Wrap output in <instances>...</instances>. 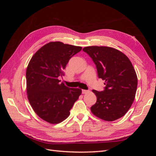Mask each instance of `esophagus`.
Instances as JSON below:
<instances>
[{
  "label": "esophagus",
  "mask_w": 156,
  "mask_h": 156,
  "mask_svg": "<svg viewBox=\"0 0 156 156\" xmlns=\"http://www.w3.org/2000/svg\"><path fill=\"white\" fill-rule=\"evenodd\" d=\"M88 92V90H82V93L83 94H86Z\"/></svg>",
  "instance_id": "34e87169"
}]
</instances>
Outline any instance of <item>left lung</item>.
<instances>
[{
  "mask_svg": "<svg viewBox=\"0 0 156 156\" xmlns=\"http://www.w3.org/2000/svg\"><path fill=\"white\" fill-rule=\"evenodd\" d=\"M95 64L99 78L104 80L103 91L93 90L96 103L90 107L93 114L105 121H114L125 115L133 103L137 77L129 59L121 51L108 47L83 48Z\"/></svg>",
  "mask_w": 156,
  "mask_h": 156,
  "instance_id": "obj_1",
  "label": "left lung"
}]
</instances>
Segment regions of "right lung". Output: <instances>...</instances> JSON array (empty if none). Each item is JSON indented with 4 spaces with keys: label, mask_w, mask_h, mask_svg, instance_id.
I'll return each mask as SVG.
<instances>
[{
    "label": "right lung",
    "mask_w": 156,
    "mask_h": 156,
    "mask_svg": "<svg viewBox=\"0 0 156 156\" xmlns=\"http://www.w3.org/2000/svg\"><path fill=\"white\" fill-rule=\"evenodd\" d=\"M81 49L60 41L49 42L33 55L28 65V99L37 115L49 123L58 124L67 119L81 94V89L68 87L58 80L69 59Z\"/></svg>",
    "instance_id": "obj_1"
}]
</instances>
